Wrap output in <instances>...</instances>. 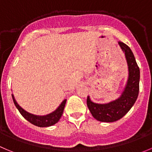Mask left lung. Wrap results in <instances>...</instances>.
I'll list each match as a JSON object with an SVG mask.
<instances>
[{
    "label": "left lung",
    "instance_id": "8db88e82",
    "mask_svg": "<svg viewBox=\"0 0 152 152\" xmlns=\"http://www.w3.org/2000/svg\"><path fill=\"white\" fill-rule=\"evenodd\" d=\"M118 44L125 53L128 69V77L124 90L118 99L109 103L99 104L92 102L87 97L88 108L92 116L98 121L113 122L122 118L137 101L140 89V68L137 66L132 50L125 43L118 42Z\"/></svg>",
    "mask_w": 152,
    "mask_h": 152
}]
</instances>
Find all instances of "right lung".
<instances>
[{
  "mask_svg": "<svg viewBox=\"0 0 152 152\" xmlns=\"http://www.w3.org/2000/svg\"><path fill=\"white\" fill-rule=\"evenodd\" d=\"M12 97L15 107H16V108L20 112V113L21 114V115L25 118L26 120H27L31 124L36 125V126L41 127V128L52 126V125H55L57 122H58L59 120H60V118H61L62 115H63L65 105H66V99H65V100L60 104V106H59L54 111L47 114V115H39L30 113L26 111L25 110L23 109V108L17 103L13 94H12Z\"/></svg>",
  "mask_w": 152,
  "mask_h": 152,
  "instance_id": "add662e5",
  "label": "right lung"
}]
</instances>
